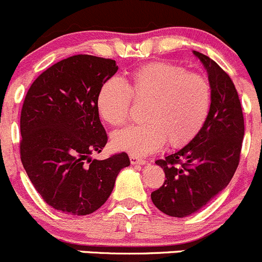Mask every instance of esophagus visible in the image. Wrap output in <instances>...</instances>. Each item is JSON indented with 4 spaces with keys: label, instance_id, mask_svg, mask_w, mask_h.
<instances>
[{
    "label": "esophagus",
    "instance_id": "esophagus-1",
    "mask_svg": "<svg viewBox=\"0 0 262 262\" xmlns=\"http://www.w3.org/2000/svg\"><path fill=\"white\" fill-rule=\"evenodd\" d=\"M130 162L132 165L146 164V160L142 159V158H140V157H136V155H130Z\"/></svg>",
    "mask_w": 262,
    "mask_h": 262
}]
</instances>
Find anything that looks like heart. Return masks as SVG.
<instances>
[{
	"label": "heart",
	"instance_id": "1",
	"mask_svg": "<svg viewBox=\"0 0 262 262\" xmlns=\"http://www.w3.org/2000/svg\"><path fill=\"white\" fill-rule=\"evenodd\" d=\"M134 98L149 100L144 111L146 122L113 132L116 149L136 157L151 154L164 144L185 146L192 141L208 118L211 86L206 77L188 72L170 62H152L131 74L130 85L111 77L98 94L100 116L112 126H122L130 118Z\"/></svg>",
	"mask_w": 262,
	"mask_h": 262
}]
</instances>
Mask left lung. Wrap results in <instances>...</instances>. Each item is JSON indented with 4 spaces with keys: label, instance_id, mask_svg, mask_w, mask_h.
<instances>
[{
    "label": "left lung",
    "instance_id": "obj_1",
    "mask_svg": "<svg viewBox=\"0 0 262 262\" xmlns=\"http://www.w3.org/2000/svg\"><path fill=\"white\" fill-rule=\"evenodd\" d=\"M193 53L208 71L210 111L192 141L155 162L167 180L151 192L154 205L176 218L196 213L227 187L239 164L245 135L239 97L229 75L208 56Z\"/></svg>",
    "mask_w": 262,
    "mask_h": 262
}]
</instances>
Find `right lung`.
I'll return each mask as SVG.
<instances>
[{
  "mask_svg": "<svg viewBox=\"0 0 262 262\" xmlns=\"http://www.w3.org/2000/svg\"><path fill=\"white\" fill-rule=\"evenodd\" d=\"M115 59L76 54L52 64L27 93L20 116V158L48 205L71 215L94 213L130 165L126 152L92 159L108 141L98 94L117 72Z\"/></svg>",
  "mask_w": 262,
  "mask_h": 262,
  "instance_id": "right-lung-1",
  "label": "right lung"
}]
</instances>
